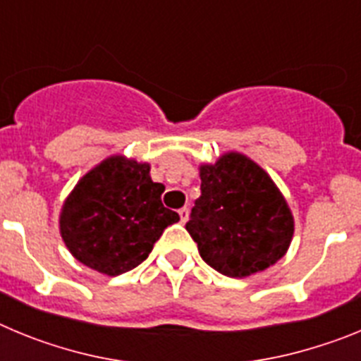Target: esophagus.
I'll use <instances>...</instances> for the list:
<instances>
[{
	"label": "esophagus",
	"mask_w": 361,
	"mask_h": 361,
	"mask_svg": "<svg viewBox=\"0 0 361 361\" xmlns=\"http://www.w3.org/2000/svg\"><path fill=\"white\" fill-rule=\"evenodd\" d=\"M178 216H180V222H183V224H186L188 219H190V209L188 208L178 209Z\"/></svg>",
	"instance_id": "obj_1"
}]
</instances>
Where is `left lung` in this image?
I'll use <instances>...</instances> for the list:
<instances>
[{
    "label": "left lung",
    "instance_id": "left-lung-1",
    "mask_svg": "<svg viewBox=\"0 0 361 361\" xmlns=\"http://www.w3.org/2000/svg\"><path fill=\"white\" fill-rule=\"evenodd\" d=\"M200 197L188 233L206 264L231 279L275 266L288 253L295 216L262 166L240 152L199 166Z\"/></svg>",
    "mask_w": 361,
    "mask_h": 361
}]
</instances>
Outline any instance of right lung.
Here are the masks:
<instances>
[{
  "label": "right lung",
  "instance_id": "add662e5",
  "mask_svg": "<svg viewBox=\"0 0 361 361\" xmlns=\"http://www.w3.org/2000/svg\"><path fill=\"white\" fill-rule=\"evenodd\" d=\"M164 184L148 162L110 155L86 171L65 199L59 233L82 266L117 276L137 267L168 226L180 216L162 206Z\"/></svg>",
  "mask_w": 361,
  "mask_h": 361
}]
</instances>
